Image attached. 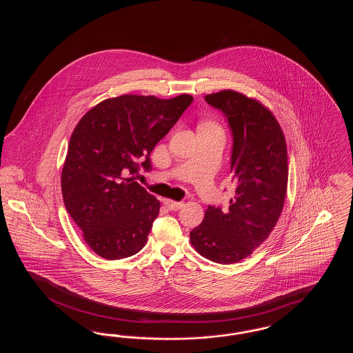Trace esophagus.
Masks as SVG:
<instances>
[{
	"mask_svg": "<svg viewBox=\"0 0 353 353\" xmlns=\"http://www.w3.org/2000/svg\"><path fill=\"white\" fill-rule=\"evenodd\" d=\"M164 205L168 208L169 210H177L183 206V202L172 201V200H165Z\"/></svg>",
	"mask_w": 353,
	"mask_h": 353,
	"instance_id": "1",
	"label": "esophagus"
}]
</instances>
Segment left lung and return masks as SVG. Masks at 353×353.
Segmentation results:
<instances>
[{"instance_id": "8db88e82", "label": "left lung", "mask_w": 353, "mask_h": 353, "mask_svg": "<svg viewBox=\"0 0 353 353\" xmlns=\"http://www.w3.org/2000/svg\"><path fill=\"white\" fill-rule=\"evenodd\" d=\"M205 101L225 115L232 131L230 172L236 188L226 210L208 206L190 242L209 261L230 265L259 248L281 217L287 147L279 123L259 101L232 90L206 95Z\"/></svg>"}]
</instances>
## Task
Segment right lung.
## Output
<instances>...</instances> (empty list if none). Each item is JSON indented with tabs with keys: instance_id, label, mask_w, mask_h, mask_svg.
Masks as SVG:
<instances>
[{
	"instance_id": "1",
	"label": "right lung",
	"mask_w": 353,
	"mask_h": 353,
	"mask_svg": "<svg viewBox=\"0 0 353 353\" xmlns=\"http://www.w3.org/2000/svg\"><path fill=\"white\" fill-rule=\"evenodd\" d=\"M192 101L186 94L121 95L101 101L77 124L62 169L63 202L101 258H127L145 246L160 202L130 176L151 170L154 145Z\"/></svg>"
}]
</instances>
